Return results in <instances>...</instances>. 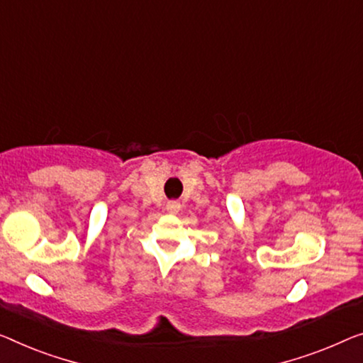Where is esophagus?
Masks as SVG:
<instances>
[{"instance_id":"1","label":"esophagus","mask_w":363,"mask_h":363,"mask_svg":"<svg viewBox=\"0 0 363 363\" xmlns=\"http://www.w3.org/2000/svg\"><path fill=\"white\" fill-rule=\"evenodd\" d=\"M166 210L169 213H177L181 210V203L177 202V200H169V202L166 203Z\"/></svg>"}]
</instances>
